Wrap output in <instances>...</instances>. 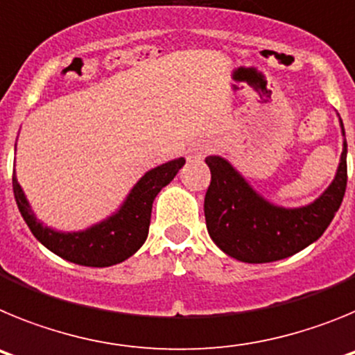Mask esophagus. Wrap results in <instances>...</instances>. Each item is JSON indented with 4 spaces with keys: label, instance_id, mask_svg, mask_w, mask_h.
<instances>
[{
    "label": "esophagus",
    "instance_id": "34e87169",
    "mask_svg": "<svg viewBox=\"0 0 355 355\" xmlns=\"http://www.w3.org/2000/svg\"><path fill=\"white\" fill-rule=\"evenodd\" d=\"M209 149H211V146H209V144H202V146H197L196 149L192 150V158H202V156L208 155Z\"/></svg>",
    "mask_w": 355,
    "mask_h": 355
}]
</instances>
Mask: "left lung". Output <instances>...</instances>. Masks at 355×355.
<instances>
[{"label": "left lung", "mask_w": 355, "mask_h": 355, "mask_svg": "<svg viewBox=\"0 0 355 355\" xmlns=\"http://www.w3.org/2000/svg\"><path fill=\"white\" fill-rule=\"evenodd\" d=\"M332 183L313 202L284 208L256 192L222 156H208L211 183L205 197L206 227L215 245L243 263L290 258L324 234L340 209L347 190V139Z\"/></svg>", "instance_id": "left-lung-1"}]
</instances>
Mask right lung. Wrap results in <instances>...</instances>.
Returning a JSON list of instances; mask_svg holds the SVG:
<instances>
[{
    "mask_svg": "<svg viewBox=\"0 0 355 355\" xmlns=\"http://www.w3.org/2000/svg\"><path fill=\"white\" fill-rule=\"evenodd\" d=\"M183 165L184 158H175L150 168L135 183L117 211L90 227L67 233L44 225L42 220L37 218L19 184L15 171L12 187L24 222L46 249L76 265L103 268L122 263L144 245L149 233L153 200L163 187L174 180Z\"/></svg>",
    "mask_w": 355,
    "mask_h": 355,
    "instance_id": "1",
    "label": "right lung"
}]
</instances>
